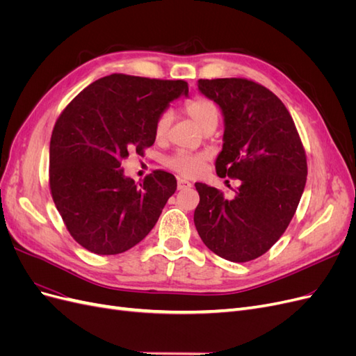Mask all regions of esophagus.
I'll return each mask as SVG.
<instances>
[{
  "label": "esophagus",
  "mask_w": 356,
  "mask_h": 356,
  "mask_svg": "<svg viewBox=\"0 0 356 356\" xmlns=\"http://www.w3.org/2000/svg\"><path fill=\"white\" fill-rule=\"evenodd\" d=\"M191 187V182L184 179V178H178V190H187Z\"/></svg>",
  "instance_id": "esophagus-1"
}]
</instances>
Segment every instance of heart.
Instances as JSON below:
<instances>
[{
    "instance_id": "b5f03b06",
    "label": "heart",
    "mask_w": 356,
    "mask_h": 356,
    "mask_svg": "<svg viewBox=\"0 0 356 356\" xmlns=\"http://www.w3.org/2000/svg\"><path fill=\"white\" fill-rule=\"evenodd\" d=\"M184 111L195 122L202 131L208 127H215L220 120V111L212 101L207 98H195L186 104ZM172 123V115L169 111L161 113L154 124V132L157 138H165ZM207 160L204 154H191L187 152H178L168 160V165L175 170L186 175H195L202 169V165Z\"/></svg>"
}]
</instances>
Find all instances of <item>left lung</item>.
Listing matches in <instances>:
<instances>
[{"instance_id":"8db88e82","label":"left lung","mask_w":356,"mask_h":356,"mask_svg":"<svg viewBox=\"0 0 356 356\" xmlns=\"http://www.w3.org/2000/svg\"><path fill=\"white\" fill-rule=\"evenodd\" d=\"M199 92L224 117L217 175L239 179L233 199L196 182L195 225L212 252L234 263L263 255L293 220L307 163L293 117L264 86L245 79L199 80Z\"/></svg>"}]
</instances>
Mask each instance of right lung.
<instances>
[{
	"instance_id": "obj_1",
	"label": "right lung",
	"mask_w": 356,
	"mask_h": 356,
	"mask_svg": "<svg viewBox=\"0 0 356 356\" xmlns=\"http://www.w3.org/2000/svg\"><path fill=\"white\" fill-rule=\"evenodd\" d=\"M188 86L111 74L70 102L50 139V190L68 232L86 250L120 254L141 242L177 190L172 174L156 170L135 184L122 160L156 141L157 117Z\"/></svg>"
}]
</instances>
